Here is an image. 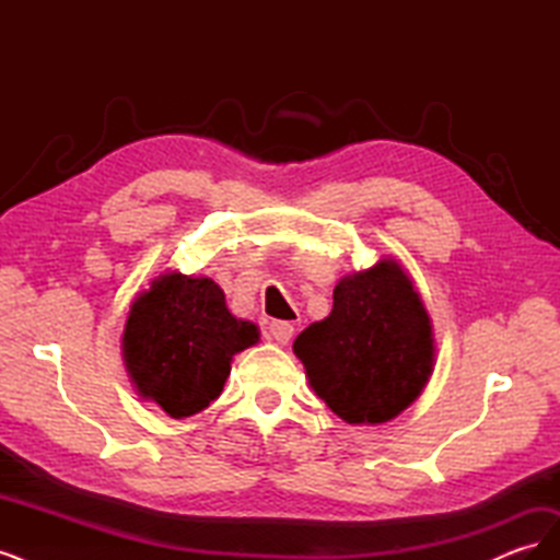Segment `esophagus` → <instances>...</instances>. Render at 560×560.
<instances>
[{
  "label": "esophagus",
  "instance_id": "1",
  "mask_svg": "<svg viewBox=\"0 0 560 560\" xmlns=\"http://www.w3.org/2000/svg\"><path fill=\"white\" fill-rule=\"evenodd\" d=\"M270 336H273L276 338V341L278 343H290L292 341V336H294V325H292V322H284V319H273V322H270Z\"/></svg>",
  "mask_w": 560,
  "mask_h": 560
}]
</instances>
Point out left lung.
I'll return each instance as SVG.
<instances>
[{
    "mask_svg": "<svg viewBox=\"0 0 560 560\" xmlns=\"http://www.w3.org/2000/svg\"><path fill=\"white\" fill-rule=\"evenodd\" d=\"M319 399L350 425L385 422L422 393L434 338L413 282L393 259L336 284L329 317L294 341Z\"/></svg>",
    "mask_w": 560,
    "mask_h": 560,
    "instance_id": "obj_1",
    "label": "left lung"
}]
</instances>
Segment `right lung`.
<instances>
[{
	"mask_svg": "<svg viewBox=\"0 0 560 560\" xmlns=\"http://www.w3.org/2000/svg\"><path fill=\"white\" fill-rule=\"evenodd\" d=\"M257 341V327L229 313L214 280L167 273L130 306L124 358L144 399L189 418L222 395L233 354Z\"/></svg>",
	"mask_w": 560,
	"mask_h": 560,
	"instance_id": "right-lung-1",
	"label": "right lung"
}]
</instances>
